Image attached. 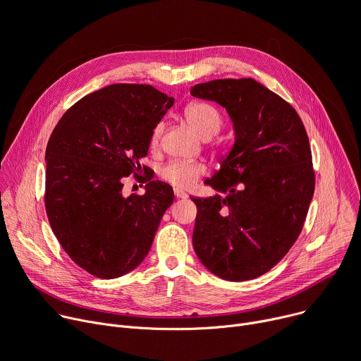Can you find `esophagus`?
<instances>
[{"label":"esophagus","mask_w":361,"mask_h":361,"mask_svg":"<svg viewBox=\"0 0 361 361\" xmlns=\"http://www.w3.org/2000/svg\"><path fill=\"white\" fill-rule=\"evenodd\" d=\"M174 195L177 199H185L187 197V192L180 190V188H174Z\"/></svg>","instance_id":"34e87169"}]
</instances>
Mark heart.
<instances>
[{
    "label": "heart",
    "mask_w": 361,
    "mask_h": 361,
    "mask_svg": "<svg viewBox=\"0 0 361 361\" xmlns=\"http://www.w3.org/2000/svg\"><path fill=\"white\" fill-rule=\"evenodd\" d=\"M184 118L194 133L203 140H210L214 137L223 123V118L219 109L207 102H191L184 109ZM162 128V123H158L152 129L151 147L158 145ZM204 173L206 167L200 162L173 161L162 167L161 177L176 187L190 188Z\"/></svg>",
    "instance_id": "heart-1"
}]
</instances>
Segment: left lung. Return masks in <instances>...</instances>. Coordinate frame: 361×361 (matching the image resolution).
<instances>
[{
	"instance_id": "8db88e82",
	"label": "left lung",
	"mask_w": 361,
	"mask_h": 361,
	"mask_svg": "<svg viewBox=\"0 0 361 361\" xmlns=\"http://www.w3.org/2000/svg\"><path fill=\"white\" fill-rule=\"evenodd\" d=\"M190 93L223 106L235 130L231 152L206 180L217 194L191 197L194 252L221 279L257 278L302 231L315 188L307 130L297 111L255 79L210 80Z\"/></svg>"
}]
</instances>
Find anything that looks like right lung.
<instances>
[{
	"instance_id": "right-lung-1",
	"label": "right lung",
	"mask_w": 361,
	"mask_h": 361,
	"mask_svg": "<svg viewBox=\"0 0 361 361\" xmlns=\"http://www.w3.org/2000/svg\"><path fill=\"white\" fill-rule=\"evenodd\" d=\"M174 105L149 85L116 83L86 94L56 125L46 148V212L59 243L90 275L119 278L148 255L173 187L152 180L122 194L140 173L151 133ZM147 171V169H144Z\"/></svg>"
}]
</instances>
